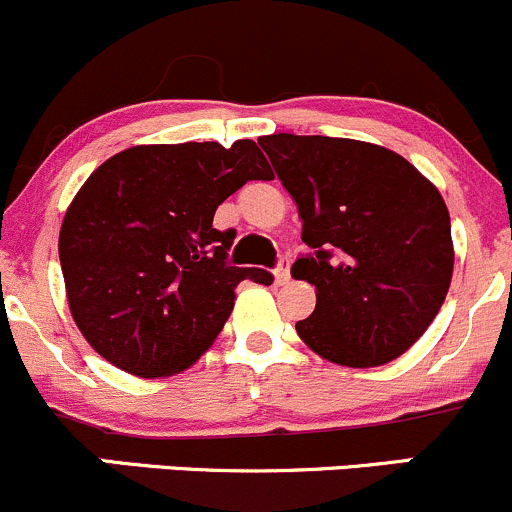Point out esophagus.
I'll return each mask as SVG.
<instances>
[{
    "label": "esophagus",
    "mask_w": 512,
    "mask_h": 512,
    "mask_svg": "<svg viewBox=\"0 0 512 512\" xmlns=\"http://www.w3.org/2000/svg\"><path fill=\"white\" fill-rule=\"evenodd\" d=\"M289 277H292V274H289V257H282L277 265V270H274V282L287 284Z\"/></svg>",
    "instance_id": "34e87169"
}]
</instances>
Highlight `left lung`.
I'll use <instances>...</instances> for the list:
<instances>
[{"mask_svg":"<svg viewBox=\"0 0 512 512\" xmlns=\"http://www.w3.org/2000/svg\"><path fill=\"white\" fill-rule=\"evenodd\" d=\"M257 142L297 203L311 250L292 267L316 287L299 338L348 368L400 358L439 314L454 272L437 186L400 154L358 139L270 134Z\"/></svg>","mask_w":512,"mask_h":512,"instance_id":"left-lung-1","label":"left lung"}]
</instances>
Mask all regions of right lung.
Listing matches in <instances>:
<instances>
[{
    "label": "right lung",
    "instance_id": "add662e5",
    "mask_svg": "<svg viewBox=\"0 0 512 512\" xmlns=\"http://www.w3.org/2000/svg\"><path fill=\"white\" fill-rule=\"evenodd\" d=\"M257 179L272 171L252 139L139 144L88 176L58 257L75 326L102 358L137 378H169L213 346L235 287L262 274L225 262L235 230H215L213 215Z\"/></svg>",
    "mask_w": 512,
    "mask_h": 512
}]
</instances>
